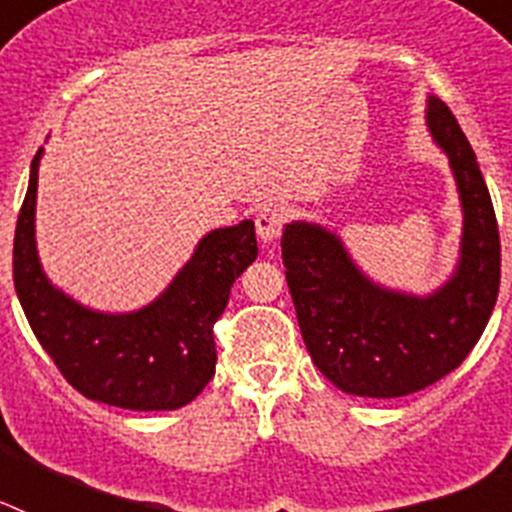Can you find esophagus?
<instances>
[{
  "label": "esophagus",
  "instance_id": "34e87169",
  "mask_svg": "<svg viewBox=\"0 0 512 512\" xmlns=\"http://www.w3.org/2000/svg\"><path fill=\"white\" fill-rule=\"evenodd\" d=\"M284 223H287V212L277 205L261 207L259 215H256V233L264 243L277 241L279 235H282Z\"/></svg>",
  "mask_w": 512,
  "mask_h": 512
}]
</instances>
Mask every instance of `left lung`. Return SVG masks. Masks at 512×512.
<instances>
[{
    "instance_id": "1",
    "label": "left lung",
    "mask_w": 512,
    "mask_h": 512,
    "mask_svg": "<svg viewBox=\"0 0 512 512\" xmlns=\"http://www.w3.org/2000/svg\"><path fill=\"white\" fill-rule=\"evenodd\" d=\"M428 128L446 151L464 207L461 261L436 295H397L372 284L336 235L292 223L282 261L312 364L338 390L359 397H402L454 372L479 341L500 289V233L477 156L438 97Z\"/></svg>"
}]
</instances>
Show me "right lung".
I'll use <instances>...</instances> for the list:
<instances>
[{
	"label": "right lung",
	"instance_id": "obj_1",
	"mask_svg": "<svg viewBox=\"0 0 512 512\" xmlns=\"http://www.w3.org/2000/svg\"><path fill=\"white\" fill-rule=\"evenodd\" d=\"M43 148L35 153L12 251V277L25 318L63 379L89 400L125 410H176L215 377L212 325L230 287L256 261L251 220L207 233L164 295L128 315L76 305L40 269L35 192Z\"/></svg>",
	"mask_w": 512,
	"mask_h": 512
}]
</instances>
